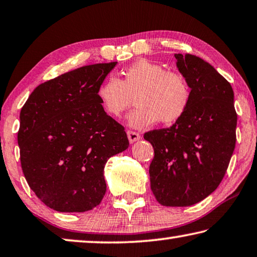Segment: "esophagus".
Instances as JSON below:
<instances>
[{"label":"esophagus","mask_w":257,"mask_h":257,"mask_svg":"<svg viewBox=\"0 0 257 257\" xmlns=\"http://www.w3.org/2000/svg\"><path fill=\"white\" fill-rule=\"evenodd\" d=\"M127 135H128V140H129V142H130V143H132V144L141 140V135H140V134L135 133V132H132V130H128Z\"/></svg>","instance_id":"esophagus-1"}]
</instances>
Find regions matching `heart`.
I'll use <instances>...</instances> for the list:
<instances>
[{
  "label": "heart",
  "instance_id": "obj_1",
  "mask_svg": "<svg viewBox=\"0 0 257 257\" xmlns=\"http://www.w3.org/2000/svg\"><path fill=\"white\" fill-rule=\"evenodd\" d=\"M123 79L111 75L99 85L97 97L104 111L119 117L133 103L137 108L128 116L129 124L146 129L160 120L170 125L184 115L191 100L189 82L177 72L166 71L161 65L146 59L125 67Z\"/></svg>",
  "mask_w": 257,
  "mask_h": 257
}]
</instances>
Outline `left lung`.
Wrapping results in <instances>:
<instances>
[{"label":"left lung","mask_w":257,"mask_h":257,"mask_svg":"<svg viewBox=\"0 0 257 257\" xmlns=\"http://www.w3.org/2000/svg\"><path fill=\"white\" fill-rule=\"evenodd\" d=\"M177 68L191 88L186 112L170 128L151 130V190L167 207H186L217 189L235 146L237 113L231 84L209 63L175 54Z\"/></svg>","instance_id":"left-lung-1"}]
</instances>
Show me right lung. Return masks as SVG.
Wrapping results in <instances>:
<instances>
[{
  "label": "right lung",
  "instance_id": "add662e5",
  "mask_svg": "<svg viewBox=\"0 0 257 257\" xmlns=\"http://www.w3.org/2000/svg\"><path fill=\"white\" fill-rule=\"evenodd\" d=\"M116 62L93 64L38 85L20 111V164L49 208L83 213L106 192L104 167L127 150L123 125L107 115L97 90Z\"/></svg>",
  "mask_w": 257,
  "mask_h": 257
}]
</instances>
